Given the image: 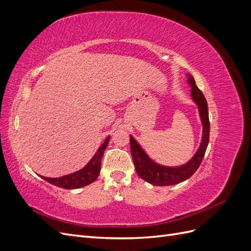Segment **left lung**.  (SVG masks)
<instances>
[{
	"label": "left lung",
	"mask_w": 251,
	"mask_h": 251,
	"mask_svg": "<svg viewBox=\"0 0 251 251\" xmlns=\"http://www.w3.org/2000/svg\"><path fill=\"white\" fill-rule=\"evenodd\" d=\"M187 76L188 83L192 87V98L196 102V104L198 105L201 123L203 126L202 140L200 143V147L191 160L183 165L174 166V168H172V166H163L158 164L151 160V159L146 154V151H144L142 148L139 146V143L133 138V136L130 135L131 153L133 157L135 170L137 172L140 178L146 180L149 183L153 185H175L180 183V182L185 181L188 178H191L200 166L208 146L209 118L207 101L205 100L201 90L197 87L196 81L192 75L187 74Z\"/></svg>",
	"instance_id": "obj_1"
}]
</instances>
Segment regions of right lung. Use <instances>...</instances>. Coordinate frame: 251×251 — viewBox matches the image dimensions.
Masks as SVG:
<instances>
[{"label": "right lung", "mask_w": 251, "mask_h": 251, "mask_svg": "<svg viewBox=\"0 0 251 251\" xmlns=\"http://www.w3.org/2000/svg\"><path fill=\"white\" fill-rule=\"evenodd\" d=\"M109 140H110V136L104 140V142L101 144V147L98 149V151L92 157V159L89 161V163L80 171H77L73 174L67 175V176H63L59 178H48V177H43V176L41 177L53 185L66 188V189H75V188H79L82 186L89 185L90 183H92V182H94L97 179L98 175L100 173L101 158H102L104 150L107 149Z\"/></svg>", "instance_id": "obj_1"}]
</instances>
